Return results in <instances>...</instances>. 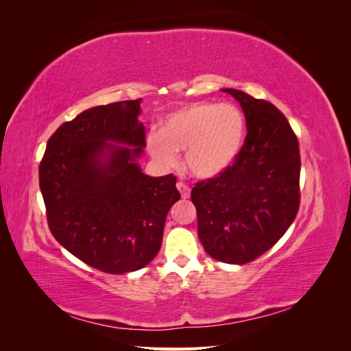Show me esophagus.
Listing matches in <instances>:
<instances>
[{
    "label": "esophagus",
    "instance_id": "obj_1",
    "mask_svg": "<svg viewBox=\"0 0 351 351\" xmlns=\"http://www.w3.org/2000/svg\"><path fill=\"white\" fill-rule=\"evenodd\" d=\"M177 189H178V192H180V195H182L183 199H189L190 197V189H189V186H186L182 182H178L177 183Z\"/></svg>",
    "mask_w": 351,
    "mask_h": 351
}]
</instances>
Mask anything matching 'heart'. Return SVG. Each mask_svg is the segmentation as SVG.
Segmentation results:
<instances>
[{"mask_svg": "<svg viewBox=\"0 0 351 351\" xmlns=\"http://www.w3.org/2000/svg\"><path fill=\"white\" fill-rule=\"evenodd\" d=\"M244 132V117L232 104L195 102L168 114L161 130L147 134L146 149L165 168L177 164V152H184L190 174L209 180L236 161Z\"/></svg>", "mask_w": 351, "mask_h": 351, "instance_id": "obj_1", "label": "heart"}]
</instances>
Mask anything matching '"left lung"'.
Here are the masks:
<instances>
[{"instance_id":"left-lung-1","label":"left lung","mask_w":351,"mask_h":351,"mask_svg":"<svg viewBox=\"0 0 351 351\" xmlns=\"http://www.w3.org/2000/svg\"><path fill=\"white\" fill-rule=\"evenodd\" d=\"M247 136L227 171L192 189L197 236L209 256L243 265L277 243L300 205L299 141L284 114L237 89Z\"/></svg>"}]
</instances>
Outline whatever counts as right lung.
Listing matches in <instances>:
<instances>
[{
	"label": "right lung",
	"instance_id": "1",
	"mask_svg": "<svg viewBox=\"0 0 351 351\" xmlns=\"http://www.w3.org/2000/svg\"><path fill=\"white\" fill-rule=\"evenodd\" d=\"M141 102L99 105L61 124L39 165L52 236L108 274L137 271L156 256L180 200L173 174L146 176L137 162L146 146Z\"/></svg>",
	"mask_w": 351,
	"mask_h": 351
}]
</instances>
